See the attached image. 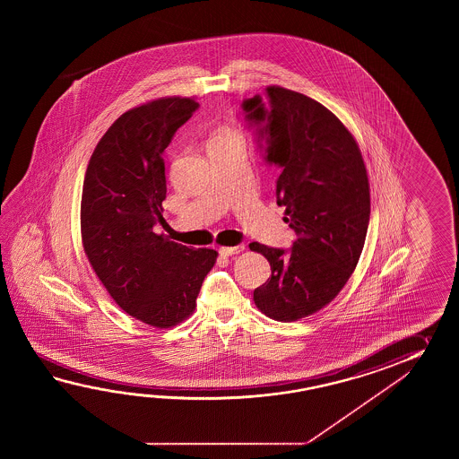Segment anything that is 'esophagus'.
<instances>
[{
  "label": "esophagus",
  "mask_w": 459,
  "mask_h": 459,
  "mask_svg": "<svg viewBox=\"0 0 459 459\" xmlns=\"http://www.w3.org/2000/svg\"><path fill=\"white\" fill-rule=\"evenodd\" d=\"M243 244H238V246H223V247H220V254H221V255H234V254L243 253Z\"/></svg>",
  "instance_id": "esophagus-1"
}]
</instances>
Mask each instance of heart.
Instances as JSON below:
<instances>
[{"mask_svg": "<svg viewBox=\"0 0 459 459\" xmlns=\"http://www.w3.org/2000/svg\"><path fill=\"white\" fill-rule=\"evenodd\" d=\"M243 146V129L234 123H221L216 126L208 147Z\"/></svg>", "mask_w": 459, "mask_h": 459, "instance_id": "obj_1", "label": "heart"}]
</instances>
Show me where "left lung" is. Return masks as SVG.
<instances>
[{
  "label": "left lung",
  "instance_id": "8db88e82",
  "mask_svg": "<svg viewBox=\"0 0 459 459\" xmlns=\"http://www.w3.org/2000/svg\"><path fill=\"white\" fill-rule=\"evenodd\" d=\"M243 103L267 143L269 164L281 167L277 205L297 239L290 251L251 243L271 264V277L254 290L269 318L297 322L322 310L350 281L366 241L371 194L361 151L328 108L287 88H265Z\"/></svg>",
  "mask_w": 459,
  "mask_h": 459
}]
</instances>
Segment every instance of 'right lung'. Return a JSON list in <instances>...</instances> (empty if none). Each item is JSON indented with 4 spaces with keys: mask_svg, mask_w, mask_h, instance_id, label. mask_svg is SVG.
<instances>
[{
    "mask_svg": "<svg viewBox=\"0 0 459 459\" xmlns=\"http://www.w3.org/2000/svg\"><path fill=\"white\" fill-rule=\"evenodd\" d=\"M198 108L164 97L131 108L108 127L83 180L82 243L98 279L133 318L172 328L188 318L218 253L156 234L166 200L162 152Z\"/></svg>",
    "mask_w": 459,
    "mask_h": 459,
    "instance_id": "1",
    "label": "right lung"
}]
</instances>
